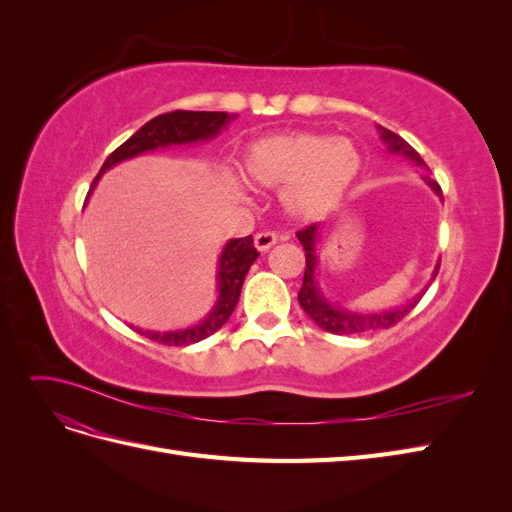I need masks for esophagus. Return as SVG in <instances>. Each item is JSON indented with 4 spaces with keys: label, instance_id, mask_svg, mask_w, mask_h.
<instances>
[{
    "label": "esophagus",
    "instance_id": "esophagus-1",
    "mask_svg": "<svg viewBox=\"0 0 512 512\" xmlns=\"http://www.w3.org/2000/svg\"><path fill=\"white\" fill-rule=\"evenodd\" d=\"M277 241H280V237H277L275 232H271V230L258 232V235L254 237V245H256V250H258V252H262V254L269 252L271 247H273Z\"/></svg>",
    "mask_w": 512,
    "mask_h": 512
}]
</instances>
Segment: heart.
I'll list each match as a JSON object with an SVG mask.
<instances>
[{
	"instance_id": "heart-1",
	"label": "heart",
	"mask_w": 512,
	"mask_h": 512,
	"mask_svg": "<svg viewBox=\"0 0 512 512\" xmlns=\"http://www.w3.org/2000/svg\"><path fill=\"white\" fill-rule=\"evenodd\" d=\"M361 168L359 147L320 132L260 136L245 147L235 166L237 177L250 188H282V207L299 220H318L333 211Z\"/></svg>"
}]
</instances>
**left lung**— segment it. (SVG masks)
<instances>
[{"mask_svg": "<svg viewBox=\"0 0 512 512\" xmlns=\"http://www.w3.org/2000/svg\"><path fill=\"white\" fill-rule=\"evenodd\" d=\"M380 138L389 145V151L395 153V156L406 158L410 162H414L416 166H425L423 158L397 134H393L391 130H386L380 126ZM427 168V166H425ZM429 188L436 192L442 198V190L440 185L433 181L431 177H423ZM320 224H312L303 230L297 232V239L301 241L303 250H305V275H303V286L299 290V303L305 309V314L312 318L320 329L335 333V335H361V333H369V331H380V329H389L393 324H397L401 318H404L410 309L421 301V294H416L412 301H408L406 305L395 307V309H386V312H350V309L342 307V305H333L324 292L320 290L318 282H316V267H318V252L316 245L320 239ZM440 269V262L433 269L431 280H436Z\"/></svg>", "mask_w": 512, "mask_h": 512, "instance_id": "left-lung-1", "label": "left lung"}]
</instances>
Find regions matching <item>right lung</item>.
<instances>
[{
  "instance_id": "add662e5",
  "label": "right lung",
  "mask_w": 512,
  "mask_h": 512,
  "mask_svg": "<svg viewBox=\"0 0 512 512\" xmlns=\"http://www.w3.org/2000/svg\"><path fill=\"white\" fill-rule=\"evenodd\" d=\"M232 119L237 115L228 113H209V111H173L153 117L147 121L141 130H136L126 143L117 147L111 156L100 168V175L91 183V190L87 198L94 192L96 183L106 173L108 168L117 166L119 162H126L130 158L143 156L147 151H156L173 145H192L200 141H209V138L218 136ZM260 254L256 252L252 235L243 239H230L218 260V299L211 307V312L200 320L194 327L188 329H177V331H143L136 329L141 335L153 339L158 344L166 346H185V344H196L200 339L213 335L218 329L224 327V322L235 312L241 286L247 271L254 265V260ZM134 329V327H132Z\"/></svg>"
}]
</instances>
